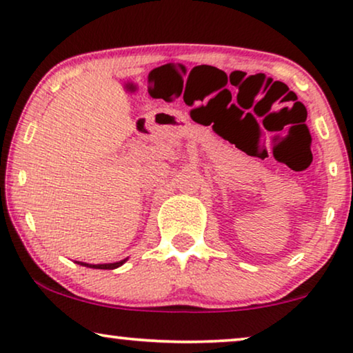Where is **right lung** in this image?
I'll use <instances>...</instances> for the list:
<instances>
[{
  "instance_id": "right-lung-1",
  "label": "right lung",
  "mask_w": 353,
  "mask_h": 353,
  "mask_svg": "<svg viewBox=\"0 0 353 353\" xmlns=\"http://www.w3.org/2000/svg\"><path fill=\"white\" fill-rule=\"evenodd\" d=\"M128 259H123L120 260V262H114V263H98V265H93V263H85V262H75L81 265V267H88V268H96V270H114V268H119L122 267V265L127 262Z\"/></svg>"
}]
</instances>
